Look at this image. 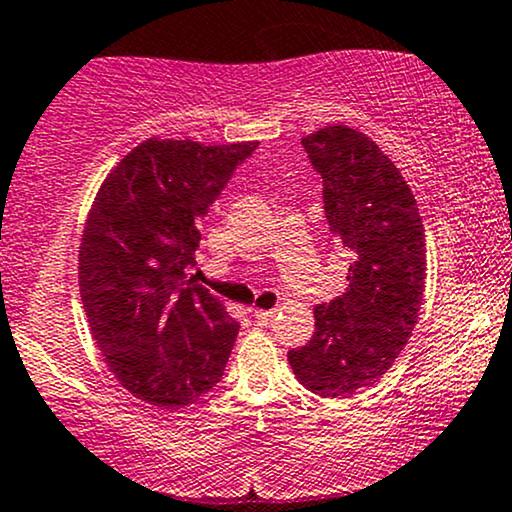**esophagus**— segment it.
Here are the masks:
<instances>
[{"instance_id":"1","label":"esophagus","mask_w":512,"mask_h":512,"mask_svg":"<svg viewBox=\"0 0 512 512\" xmlns=\"http://www.w3.org/2000/svg\"><path fill=\"white\" fill-rule=\"evenodd\" d=\"M254 319L258 324H271L275 319V309H254Z\"/></svg>"}]
</instances>
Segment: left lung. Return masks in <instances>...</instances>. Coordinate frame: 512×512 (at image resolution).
<instances>
[{
    "instance_id": "left-lung-1",
    "label": "left lung",
    "mask_w": 512,
    "mask_h": 512,
    "mask_svg": "<svg viewBox=\"0 0 512 512\" xmlns=\"http://www.w3.org/2000/svg\"><path fill=\"white\" fill-rule=\"evenodd\" d=\"M302 145L350 266L346 292L314 307L312 341L287 360L309 392L341 399L380 380L409 341L426 290V229L409 183L365 132L326 125Z\"/></svg>"
}]
</instances>
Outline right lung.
Masks as SVG:
<instances>
[{"mask_svg":"<svg viewBox=\"0 0 512 512\" xmlns=\"http://www.w3.org/2000/svg\"><path fill=\"white\" fill-rule=\"evenodd\" d=\"M256 145L149 137L108 171L86 215L79 292L91 336L113 377L157 409H186L222 380L239 324L186 268L200 220Z\"/></svg>","mask_w":512,"mask_h":512,"instance_id":"obj_1","label":"right lung"}]
</instances>
